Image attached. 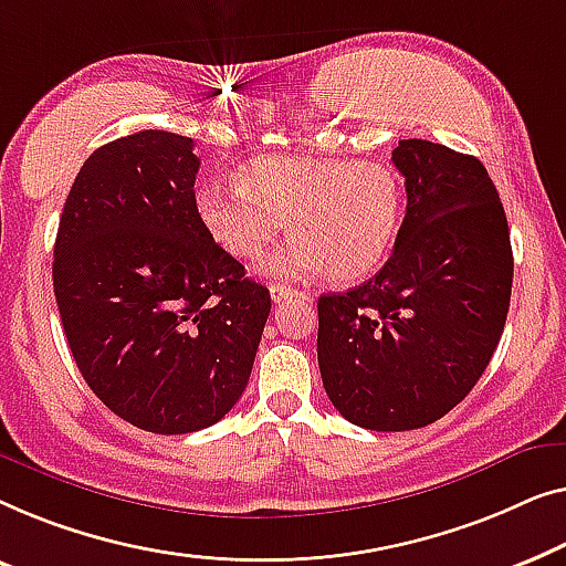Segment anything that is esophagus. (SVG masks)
<instances>
[{
  "mask_svg": "<svg viewBox=\"0 0 566 566\" xmlns=\"http://www.w3.org/2000/svg\"><path fill=\"white\" fill-rule=\"evenodd\" d=\"M292 297H305V292L292 290V286H286V284H274L272 286V300L274 302H284V300H292Z\"/></svg>",
  "mask_w": 566,
  "mask_h": 566,
  "instance_id": "esophagus-1",
  "label": "esophagus"
}]
</instances>
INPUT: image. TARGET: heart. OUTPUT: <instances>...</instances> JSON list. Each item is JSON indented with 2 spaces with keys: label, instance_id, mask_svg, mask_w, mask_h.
<instances>
[{
  "label": "heart",
  "instance_id": "b5f03b06",
  "mask_svg": "<svg viewBox=\"0 0 566 566\" xmlns=\"http://www.w3.org/2000/svg\"><path fill=\"white\" fill-rule=\"evenodd\" d=\"M195 205L207 233L230 256L259 261L290 220L297 241L272 261L274 274L328 269L336 282H359L392 251L405 185L385 161L259 156L238 169V185H202Z\"/></svg>",
  "mask_w": 566,
  "mask_h": 566
}]
</instances>
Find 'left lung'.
I'll list each match as a JSON object with an SVG mask.
<instances>
[{
    "label": "left lung",
    "instance_id": "1",
    "mask_svg": "<svg viewBox=\"0 0 566 566\" xmlns=\"http://www.w3.org/2000/svg\"><path fill=\"white\" fill-rule=\"evenodd\" d=\"M408 207L371 280L317 300V364L333 408L366 431H412L472 392L503 336L507 218L480 158L431 140L392 150Z\"/></svg>",
    "mask_w": 566,
    "mask_h": 566
}]
</instances>
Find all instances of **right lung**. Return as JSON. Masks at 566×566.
I'll return each mask as SVG.
<instances>
[{"mask_svg": "<svg viewBox=\"0 0 566 566\" xmlns=\"http://www.w3.org/2000/svg\"><path fill=\"white\" fill-rule=\"evenodd\" d=\"M195 140L140 130L94 150L63 205L53 292L92 392L148 433L218 423L249 385L272 294L207 233Z\"/></svg>", "mask_w": 566, "mask_h": 566, "instance_id": "1", "label": "right lung"}]
</instances>
